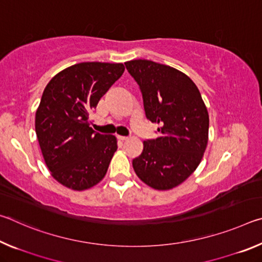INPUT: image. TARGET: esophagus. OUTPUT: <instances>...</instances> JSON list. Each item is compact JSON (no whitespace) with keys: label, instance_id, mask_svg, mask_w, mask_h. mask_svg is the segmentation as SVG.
Segmentation results:
<instances>
[{"label":"esophagus","instance_id":"34e87169","mask_svg":"<svg viewBox=\"0 0 262 262\" xmlns=\"http://www.w3.org/2000/svg\"><path fill=\"white\" fill-rule=\"evenodd\" d=\"M118 139L120 140V141H126L128 137L127 136H121V135H118Z\"/></svg>","mask_w":262,"mask_h":262}]
</instances>
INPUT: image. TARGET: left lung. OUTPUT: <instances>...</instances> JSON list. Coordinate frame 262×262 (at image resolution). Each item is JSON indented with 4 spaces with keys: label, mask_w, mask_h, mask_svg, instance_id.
<instances>
[{
    "label": "left lung",
    "mask_w": 262,
    "mask_h": 262,
    "mask_svg": "<svg viewBox=\"0 0 262 262\" xmlns=\"http://www.w3.org/2000/svg\"><path fill=\"white\" fill-rule=\"evenodd\" d=\"M126 68L139 84L145 117L157 123L158 137L143 142L133 159L137 177L167 190L196 170L208 143L209 115L200 91L187 75L150 60H132Z\"/></svg>",
    "instance_id": "1"
}]
</instances>
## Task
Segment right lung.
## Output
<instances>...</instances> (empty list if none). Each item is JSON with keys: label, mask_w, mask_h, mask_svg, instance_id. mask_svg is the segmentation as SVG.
<instances>
[{"label": "right lung", "mask_w": 262, "mask_h": 262, "mask_svg": "<svg viewBox=\"0 0 262 262\" xmlns=\"http://www.w3.org/2000/svg\"><path fill=\"white\" fill-rule=\"evenodd\" d=\"M125 72L122 63L82 62L47 84L35 112V133L51 174L74 190L104 178L117 151V139L90 127L89 115Z\"/></svg>", "instance_id": "obj_1"}]
</instances>
